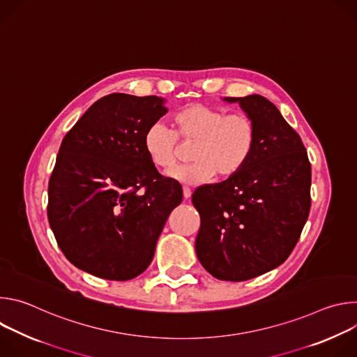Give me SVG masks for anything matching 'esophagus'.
Instances as JSON below:
<instances>
[{
  "instance_id": "1",
  "label": "esophagus",
  "mask_w": 357,
  "mask_h": 357,
  "mask_svg": "<svg viewBox=\"0 0 357 357\" xmlns=\"http://www.w3.org/2000/svg\"><path fill=\"white\" fill-rule=\"evenodd\" d=\"M190 195H192L190 188H189V186H183V197H185V199H189Z\"/></svg>"
}]
</instances>
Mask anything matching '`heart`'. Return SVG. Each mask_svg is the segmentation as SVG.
Here are the masks:
<instances>
[{
  "instance_id": "heart-1",
  "label": "heart",
  "mask_w": 357,
  "mask_h": 357,
  "mask_svg": "<svg viewBox=\"0 0 357 357\" xmlns=\"http://www.w3.org/2000/svg\"><path fill=\"white\" fill-rule=\"evenodd\" d=\"M174 131L161 123L152 124L144 135V149L157 168L176 164V137L193 142L190 160L169 176L188 185L209 182L216 174L230 178L250 161L257 145V124L245 113H229L205 105H189L172 116Z\"/></svg>"
}]
</instances>
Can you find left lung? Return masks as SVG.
<instances>
[{"label":"left lung","mask_w":357,"mask_h":357,"mask_svg":"<svg viewBox=\"0 0 357 357\" xmlns=\"http://www.w3.org/2000/svg\"><path fill=\"white\" fill-rule=\"evenodd\" d=\"M257 124L250 161L220 183L196 189L195 248L215 278L245 281L282 264L311 209V164L298 132L260 94L225 97Z\"/></svg>","instance_id":"8db88e82"}]
</instances>
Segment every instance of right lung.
Instances as JSON below:
<instances>
[{
  "label": "right lung",
  "instance_id": "1",
  "mask_svg": "<svg viewBox=\"0 0 357 357\" xmlns=\"http://www.w3.org/2000/svg\"><path fill=\"white\" fill-rule=\"evenodd\" d=\"M168 109L157 96L101 97L65 135L47 186V220L77 268L127 281L146 270L181 185L162 176L144 135Z\"/></svg>",
  "mask_w": 357,
  "mask_h": 357
}]
</instances>
